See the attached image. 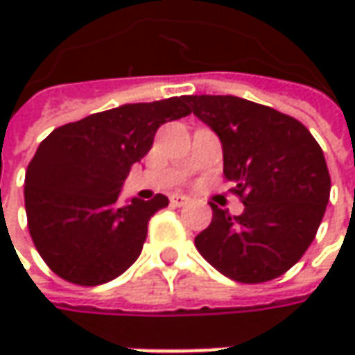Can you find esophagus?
<instances>
[{
    "label": "esophagus",
    "mask_w": 355,
    "mask_h": 355,
    "mask_svg": "<svg viewBox=\"0 0 355 355\" xmlns=\"http://www.w3.org/2000/svg\"><path fill=\"white\" fill-rule=\"evenodd\" d=\"M171 205H175V207H182V205H187L189 203V198L187 196H182V193H173L170 198Z\"/></svg>",
    "instance_id": "1"
}]
</instances>
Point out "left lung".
I'll return each mask as SVG.
<instances>
[{
	"instance_id": "left-lung-1",
	"label": "left lung",
	"mask_w": 355,
	"mask_h": 355,
	"mask_svg": "<svg viewBox=\"0 0 355 355\" xmlns=\"http://www.w3.org/2000/svg\"><path fill=\"white\" fill-rule=\"evenodd\" d=\"M223 146V173L245 205L196 237L201 257L229 279L259 284L284 275L316 237L330 199L320 144L296 118L239 96H185Z\"/></svg>"
}]
</instances>
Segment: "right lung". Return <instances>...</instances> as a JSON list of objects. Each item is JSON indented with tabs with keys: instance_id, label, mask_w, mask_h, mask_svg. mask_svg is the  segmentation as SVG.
I'll list each match as a JSON object with an SVG mask.
<instances>
[{
	"instance_id": "obj_1",
	"label": "right lung",
	"mask_w": 355,
	"mask_h": 355,
	"mask_svg": "<svg viewBox=\"0 0 355 355\" xmlns=\"http://www.w3.org/2000/svg\"><path fill=\"white\" fill-rule=\"evenodd\" d=\"M187 114L185 96L124 104L59 126L39 144L25 171V211L35 249L55 275L96 286L140 257L150 217L170 201L157 193L120 205V187L157 128Z\"/></svg>"
}]
</instances>
